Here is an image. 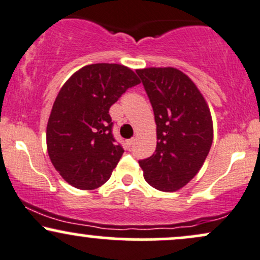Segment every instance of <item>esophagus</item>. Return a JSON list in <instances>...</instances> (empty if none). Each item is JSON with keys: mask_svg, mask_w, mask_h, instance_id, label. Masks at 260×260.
<instances>
[{"mask_svg": "<svg viewBox=\"0 0 260 260\" xmlns=\"http://www.w3.org/2000/svg\"><path fill=\"white\" fill-rule=\"evenodd\" d=\"M134 142H136V138H131V139H128V140H127V143H126L127 147H132Z\"/></svg>", "mask_w": 260, "mask_h": 260, "instance_id": "1", "label": "esophagus"}]
</instances>
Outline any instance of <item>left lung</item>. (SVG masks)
<instances>
[{"label": "left lung", "mask_w": 260, "mask_h": 260, "mask_svg": "<svg viewBox=\"0 0 260 260\" xmlns=\"http://www.w3.org/2000/svg\"><path fill=\"white\" fill-rule=\"evenodd\" d=\"M154 110L156 149L139 160L145 181L161 192H175L192 180L213 143V120L202 92L177 68L137 70Z\"/></svg>", "instance_id": "left-lung-1"}]
</instances>
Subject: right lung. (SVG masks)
Here are the masks:
<instances>
[{
  "mask_svg": "<svg viewBox=\"0 0 260 260\" xmlns=\"http://www.w3.org/2000/svg\"><path fill=\"white\" fill-rule=\"evenodd\" d=\"M140 80L131 68L95 63L80 68L59 90L46 128L52 165L78 189L91 190L111 177L123 148L112 136L109 110Z\"/></svg>",
  "mask_w": 260,
  "mask_h": 260,
  "instance_id": "add662e5",
  "label": "right lung"
}]
</instances>
